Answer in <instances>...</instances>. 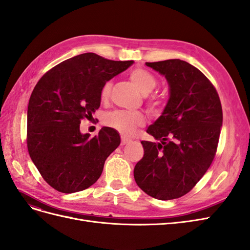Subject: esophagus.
Returning a JSON list of instances; mask_svg holds the SVG:
<instances>
[{
	"mask_svg": "<svg viewBox=\"0 0 250 250\" xmlns=\"http://www.w3.org/2000/svg\"><path fill=\"white\" fill-rule=\"evenodd\" d=\"M130 142H131L130 139H127L125 137H122V141H121V144H122V145H126V144L130 143Z\"/></svg>",
	"mask_w": 250,
	"mask_h": 250,
	"instance_id": "34e87169",
	"label": "esophagus"
}]
</instances>
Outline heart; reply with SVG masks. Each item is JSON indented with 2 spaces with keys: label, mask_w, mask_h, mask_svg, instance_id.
Listing matches in <instances>:
<instances>
[{
  "label": "heart",
  "mask_w": 250,
  "mask_h": 250,
  "mask_svg": "<svg viewBox=\"0 0 250 250\" xmlns=\"http://www.w3.org/2000/svg\"><path fill=\"white\" fill-rule=\"evenodd\" d=\"M130 79L134 83L137 87L140 89V92L143 95H147L152 92L156 86L157 80L154 77L153 74H151L147 70L134 69L130 72ZM111 89V82L107 81L103 85L101 89V98L103 100H106ZM154 104H158V99H153ZM144 116L143 113L135 111H123V110H116L108 112L104 117V124L118 130L123 134H130L137 126L143 124Z\"/></svg>",
  "instance_id": "b5f03b06"
}]
</instances>
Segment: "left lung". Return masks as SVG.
I'll use <instances>...</instances> for the list:
<instances>
[{
    "label": "left lung",
    "mask_w": 250,
    "mask_h": 250,
    "mask_svg": "<svg viewBox=\"0 0 250 250\" xmlns=\"http://www.w3.org/2000/svg\"><path fill=\"white\" fill-rule=\"evenodd\" d=\"M146 65L167 80L169 99L147 129L160 142H141L144 156L133 175L151 197L171 200L190 192L213 162L222 127L221 102L209 80L184 60Z\"/></svg>",
    "instance_id": "1"
}]
</instances>
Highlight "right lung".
Listing matches in <instances>:
<instances>
[{
  "label": "right lung",
  "instance_id": "right-lung-1",
  "mask_svg": "<svg viewBox=\"0 0 250 250\" xmlns=\"http://www.w3.org/2000/svg\"><path fill=\"white\" fill-rule=\"evenodd\" d=\"M95 53L66 59L37 82L27 111V145L42 178L55 190L83 191L101 176L104 163L121 143L120 134L102 127L95 137L81 133L80 122L100 107L103 85L133 64Z\"/></svg>",
  "mask_w": 250,
  "mask_h": 250
}]
</instances>
